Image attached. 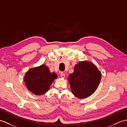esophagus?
Returning a JSON list of instances; mask_svg holds the SVG:
<instances>
[{
	"label": "esophagus",
	"instance_id": "1",
	"mask_svg": "<svg viewBox=\"0 0 127 127\" xmlns=\"http://www.w3.org/2000/svg\"><path fill=\"white\" fill-rule=\"evenodd\" d=\"M61 77L62 78H64V77H65V74H64V73L63 72H62V73H61Z\"/></svg>",
	"mask_w": 127,
	"mask_h": 127
}]
</instances>
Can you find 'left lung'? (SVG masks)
<instances>
[{"mask_svg":"<svg viewBox=\"0 0 127 127\" xmlns=\"http://www.w3.org/2000/svg\"><path fill=\"white\" fill-rule=\"evenodd\" d=\"M67 78L72 93L82 99L95 93L101 81V72L91 62L80 61Z\"/></svg>","mask_w":127,"mask_h":127,"instance_id":"obj_1","label":"left lung"}]
</instances>
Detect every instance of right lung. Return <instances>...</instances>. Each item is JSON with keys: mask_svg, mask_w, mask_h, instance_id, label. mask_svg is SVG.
Returning a JSON list of instances; mask_svg holds the SVG:
<instances>
[{"mask_svg": "<svg viewBox=\"0 0 127 127\" xmlns=\"http://www.w3.org/2000/svg\"><path fill=\"white\" fill-rule=\"evenodd\" d=\"M57 78L56 73L51 72L45 64H42L29 69L25 74L24 82L32 94L42 95L49 90L50 85Z\"/></svg>", "mask_w": 127, "mask_h": 127, "instance_id": "right-lung-1", "label": "right lung"}]
</instances>
